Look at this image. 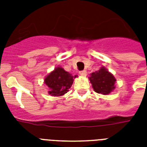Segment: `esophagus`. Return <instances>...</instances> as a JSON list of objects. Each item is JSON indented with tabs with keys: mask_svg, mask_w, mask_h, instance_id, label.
<instances>
[{
	"mask_svg": "<svg viewBox=\"0 0 147 147\" xmlns=\"http://www.w3.org/2000/svg\"><path fill=\"white\" fill-rule=\"evenodd\" d=\"M79 74H80L81 76H85L86 74H87V71H85V70H83V71H81L80 72H79Z\"/></svg>",
	"mask_w": 147,
	"mask_h": 147,
	"instance_id": "1",
	"label": "esophagus"
}]
</instances>
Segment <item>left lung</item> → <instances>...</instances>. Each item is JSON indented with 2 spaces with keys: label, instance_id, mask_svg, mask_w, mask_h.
<instances>
[{
  "label": "left lung",
  "instance_id": "8db88e82",
  "mask_svg": "<svg viewBox=\"0 0 147 147\" xmlns=\"http://www.w3.org/2000/svg\"><path fill=\"white\" fill-rule=\"evenodd\" d=\"M89 80L94 91L98 94H108L115 88L114 84L116 79L105 67L91 74Z\"/></svg>",
  "mask_w": 147,
  "mask_h": 147
}]
</instances>
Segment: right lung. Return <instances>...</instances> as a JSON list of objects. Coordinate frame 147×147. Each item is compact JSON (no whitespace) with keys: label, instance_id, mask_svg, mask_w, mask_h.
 I'll list each match as a JSON object with an SVG mask.
<instances>
[{"label":"right lung","instance_id":"add662e5","mask_svg":"<svg viewBox=\"0 0 147 147\" xmlns=\"http://www.w3.org/2000/svg\"><path fill=\"white\" fill-rule=\"evenodd\" d=\"M73 76L62 67H57L45 78L44 83L52 96H62L69 92L73 83Z\"/></svg>","mask_w":147,"mask_h":147}]
</instances>
